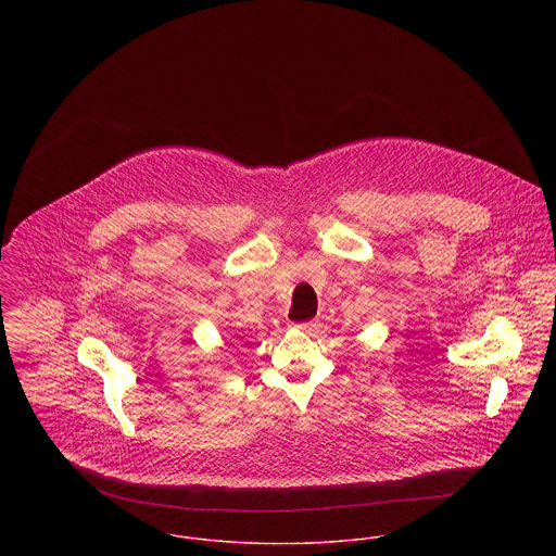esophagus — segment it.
I'll list each match as a JSON object with an SVG mask.
<instances>
[{
    "instance_id": "obj_1",
    "label": "esophagus",
    "mask_w": 556,
    "mask_h": 556,
    "mask_svg": "<svg viewBox=\"0 0 556 556\" xmlns=\"http://www.w3.org/2000/svg\"><path fill=\"white\" fill-rule=\"evenodd\" d=\"M298 329H302V331H313L315 327H317V323H313V320H308V323H298L295 325Z\"/></svg>"
}]
</instances>
